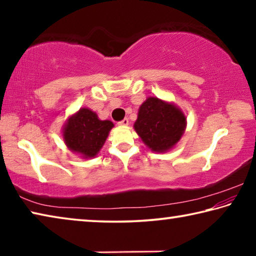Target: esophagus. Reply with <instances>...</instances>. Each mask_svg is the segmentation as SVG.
<instances>
[{
    "mask_svg": "<svg viewBox=\"0 0 256 256\" xmlns=\"http://www.w3.org/2000/svg\"><path fill=\"white\" fill-rule=\"evenodd\" d=\"M118 125H120V126H126V125H128V118L122 120L120 122H118Z\"/></svg>",
    "mask_w": 256,
    "mask_h": 256,
    "instance_id": "34e87169",
    "label": "esophagus"
}]
</instances>
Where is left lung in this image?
I'll list each match as a JSON object with an SVG mask.
<instances>
[{"instance_id":"1","label":"left lung","mask_w":256,"mask_h":256,"mask_svg":"<svg viewBox=\"0 0 256 256\" xmlns=\"http://www.w3.org/2000/svg\"><path fill=\"white\" fill-rule=\"evenodd\" d=\"M186 128L183 112L172 104L149 97L138 110L134 128L142 141L156 151L164 152L172 148Z\"/></svg>"}]
</instances>
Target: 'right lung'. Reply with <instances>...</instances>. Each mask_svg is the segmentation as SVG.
Returning <instances> with one entry per match:
<instances>
[{
    "mask_svg": "<svg viewBox=\"0 0 256 256\" xmlns=\"http://www.w3.org/2000/svg\"><path fill=\"white\" fill-rule=\"evenodd\" d=\"M112 126L114 124L110 120H100L96 112L81 108L64 126V141L73 152L92 158L102 149Z\"/></svg>",
    "mask_w": 256,
    "mask_h": 256,
    "instance_id": "right-lung-1",
    "label": "right lung"
}]
</instances>
